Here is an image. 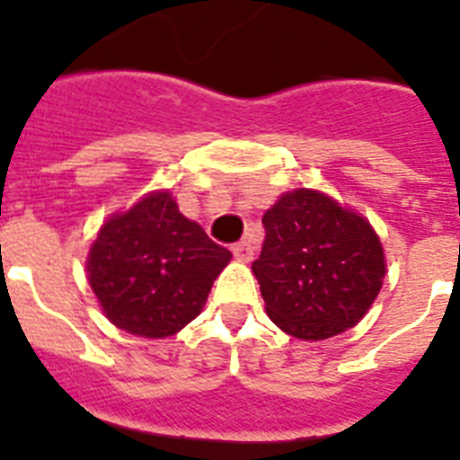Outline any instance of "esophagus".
<instances>
[{
    "mask_svg": "<svg viewBox=\"0 0 460 460\" xmlns=\"http://www.w3.org/2000/svg\"><path fill=\"white\" fill-rule=\"evenodd\" d=\"M233 254L237 261H250V259L254 257V247H252L247 240H243V243L233 244Z\"/></svg>",
    "mask_w": 460,
    "mask_h": 460,
    "instance_id": "obj_1",
    "label": "esophagus"
}]
</instances>
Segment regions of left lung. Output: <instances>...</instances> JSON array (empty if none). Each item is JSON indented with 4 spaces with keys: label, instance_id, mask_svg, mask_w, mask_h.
<instances>
[{
    "label": "left lung",
    "instance_id": "8db88e82",
    "mask_svg": "<svg viewBox=\"0 0 460 460\" xmlns=\"http://www.w3.org/2000/svg\"><path fill=\"white\" fill-rule=\"evenodd\" d=\"M267 240L252 264L269 317L298 340L344 332L371 308L385 257L368 220L310 189L283 193L261 217Z\"/></svg>",
    "mask_w": 460,
    "mask_h": 460
}]
</instances>
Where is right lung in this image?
<instances>
[{"instance_id": "right-lung-1", "label": "right lung", "mask_w": 460, "mask_h": 460, "mask_svg": "<svg viewBox=\"0 0 460 460\" xmlns=\"http://www.w3.org/2000/svg\"><path fill=\"white\" fill-rule=\"evenodd\" d=\"M230 257L162 191L103 223L86 276L116 327L160 340L201 313Z\"/></svg>"}]
</instances>
